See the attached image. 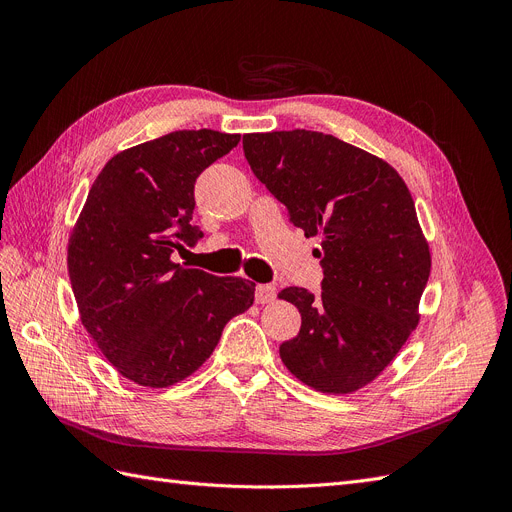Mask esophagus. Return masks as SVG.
<instances>
[{
    "label": "esophagus",
    "instance_id": "obj_1",
    "mask_svg": "<svg viewBox=\"0 0 512 512\" xmlns=\"http://www.w3.org/2000/svg\"><path fill=\"white\" fill-rule=\"evenodd\" d=\"M276 294H278L276 286H272V284H259V286L255 288V301H257L259 305L272 303V301H276Z\"/></svg>",
    "mask_w": 512,
    "mask_h": 512
}]
</instances>
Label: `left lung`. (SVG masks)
<instances>
[{"mask_svg":"<svg viewBox=\"0 0 512 512\" xmlns=\"http://www.w3.org/2000/svg\"><path fill=\"white\" fill-rule=\"evenodd\" d=\"M242 149L290 222L319 238L321 292L278 294L301 313V332L282 342L280 357L319 392H355L419 321L432 257L409 188L384 159L324 132H253Z\"/></svg>","mask_w":512,"mask_h":512,"instance_id":"1","label":"left lung"}]
</instances>
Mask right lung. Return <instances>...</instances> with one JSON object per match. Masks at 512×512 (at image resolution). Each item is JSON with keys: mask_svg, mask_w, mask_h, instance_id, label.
Segmentation results:
<instances>
[{"mask_svg": "<svg viewBox=\"0 0 512 512\" xmlns=\"http://www.w3.org/2000/svg\"><path fill=\"white\" fill-rule=\"evenodd\" d=\"M240 134L176 130L126 149L93 182L68 242L80 321L118 373L166 388L197 371L255 284L172 261L203 238L193 224L195 182Z\"/></svg>", "mask_w": 512, "mask_h": 512, "instance_id": "right-lung-1", "label": "right lung"}]
</instances>
